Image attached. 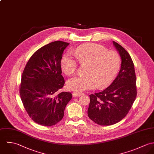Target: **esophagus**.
I'll return each mask as SVG.
<instances>
[{"mask_svg": "<svg viewBox=\"0 0 154 154\" xmlns=\"http://www.w3.org/2000/svg\"><path fill=\"white\" fill-rule=\"evenodd\" d=\"M83 93H77V92H73L72 93V96L74 97H79V96H80L81 95H82Z\"/></svg>", "mask_w": 154, "mask_h": 154, "instance_id": "1", "label": "esophagus"}]
</instances>
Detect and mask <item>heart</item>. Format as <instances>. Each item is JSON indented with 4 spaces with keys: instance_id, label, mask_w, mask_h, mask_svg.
<instances>
[{
    "instance_id": "b5f03b06",
    "label": "heart",
    "mask_w": 154,
    "mask_h": 154,
    "mask_svg": "<svg viewBox=\"0 0 154 154\" xmlns=\"http://www.w3.org/2000/svg\"><path fill=\"white\" fill-rule=\"evenodd\" d=\"M74 54L80 63L88 65L86 75H76L68 81L67 87L72 91L81 92L97 86L103 88L113 81L120 68L121 58L118 52L98 44L80 46ZM61 66L65 74L70 75L75 72L77 62L71 54L67 53L62 57Z\"/></svg>"
}]
</instances>
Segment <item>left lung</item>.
Wrapping results in <instances>:
<instances>
[{
    "label": "left lung",
    "instance_id": "1",
    "mask_svg": "<svg viewBox=\"0 0 154 154\" xmlns=\"http://www.w3.org/2000/svg\"><path fill=\"white\" fill-rule=\"evenodd\" d=\"M119 51L122 64L112 83L103 91L89 95V117L100 125L119 122L128 114L136 97V77L134 63L127 51L113 41Z\"/></svg>",
    "mask_w": 154,
    "mask_h": 154
}]
</instances>
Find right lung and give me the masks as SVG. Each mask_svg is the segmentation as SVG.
I'll return each instance as SVG.
<instances>
[{"instance_id":"add662e5","label":"right lung","mask_w":154,"mask_h":154,"mask_svg":"<svg viewBox=\"0 0 154 154\" xmlns=\"http://www.w3.org/2000/svg\"><path fill=\"white\" fill-rule=\"evenodd\" d=\"M69 45L59 40L42 47L32 54L23 72L20 97L30 117L38 124L51 126L60 122L72 98L71 93L60 92L65 84L61 61Z\"/></svg>"}]
</instances>
